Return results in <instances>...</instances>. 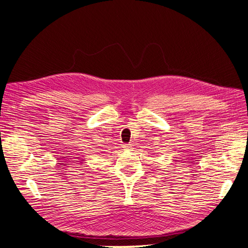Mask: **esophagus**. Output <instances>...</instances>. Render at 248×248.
<instances>
[{"mask_svg":"<svg viewBox=\"0 0 248 248\" xmlns=\"http://www.w3.org/2000/svg\"><path fill=\"white\" fill-rule=\"evenodd\" d=\"M124 148H125L126 150H130V149L132 148V145H131V144H126V145L124 146Z\"/></svg>","mask_w":248,"mask_h":248,"instance_id":"34e87169","label":"esophagus"}]
</instances>
